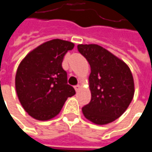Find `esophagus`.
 Returning <instances> with one entry per match:
<instances>
[{"mask_svg": "<svg viewBox=\"0 0 152 152\" xmlns=\"http://www.w3.org/2000/svg\"><path fill=\"white\" fill-rule=\"evenodd\" d=\"M80 89V85H76L75 86V90H76V91H78V90Z\"/></svg>", "mask_w": 152, "mask_h": 152, "instance_id": "1", "label": "esophagus"}]
</instances>
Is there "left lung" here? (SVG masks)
I'll use <instances>...</instances> for the list:
<instances>
[{
    "label": "left lung",
    "mask_w": 152,
    "mask_h": 152,
    "mask_svg": "<svg viewBox=\"0 0 152 152\" xmlns=\"http://www.w3.org/2000/svg\"><path fill=\"white\" fill-rule=\"evenodd\" d=\"M79 53L91 66V99L82 108L86 119L105 125L118 119L131 103L135 87L128 65L102 46L78 45Z\"/></svg>",
    "instance_id": "1"
}]
</instances>
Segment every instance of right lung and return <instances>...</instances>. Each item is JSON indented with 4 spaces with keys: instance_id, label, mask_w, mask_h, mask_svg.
I'll return each mask as SVG.
<instances>
[{
    "instance_id": "1",
    "label": "right lung",
    "mask_w": 152,
    "mask_h": 152,
    "mask_svg": "<svg viewBox=\"0 0 152 152\" xmlns=\"http://www.w3.org/2000/svg\"><path fill=\"white\" fill-rule=\"evenodd\" d=\"M74 44L53 39L29 53L18 66L15 91L23 109L34 119L55 117L68 98L76 94L62 69L63 57Z\"/></svg>"
}]
</instances>
